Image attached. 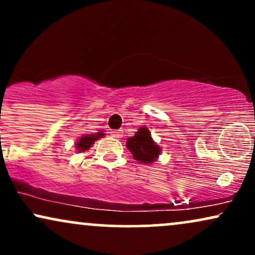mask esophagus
<instances>
[{
	"label": "esophagus",
	"instance_id": "34e87169",
	"mask_svg": "<svg viewBox=\"0 0 255 255\" xmlns=\"http://www.w3.org/2000/svg\"><path fill=\"white\" fill-rule=\"evenodd\" d=\"M111 135H113L114 137H118V139H120V137H122V135H124V131H122L121 129L114 130V131H111Z\"/></svg>",
	"mask_w": 255,
	"mask_h": 255
}]
</instances>
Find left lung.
<instances>
[{
    "label": "left lung",
    "mask_w": 255,
    "mask_h": 255,
    "mask_svg": "<svg viewBox=\"0 0 255 255\" xmlns=\"http://www.w3.org/2000/svg\"><path fill=\"white\" fill-rule=\"evenodd\" d=\"M127 147L131 152L134 159L144 164H150L159 156V146L152 140L151 133L147 128L141 127L135 135L127 139Z\"/></svg>",
    "instance_id": "left-lung-1"
}]
</instances>
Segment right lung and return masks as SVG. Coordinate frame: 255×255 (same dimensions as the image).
<instances>
[{
  "label": "right lung",
  "instance_id": "1",
  "mask_svg": "<svg viewBox=\"0 0 255 255\" xmlns=\"http://www.w3.org/2000/svg\"><path fill=\"white\" fill-rule=\"evenodd\" d=\"M103 135H104L103 133H98V134H96V135H92V134H90V135L81 136L80 139H79V141L77 142V148L80 152L89 150L91 146H92L93 142H95V140H97L98 137H102Z\"/></svg>",
  "mask_w": 255,
  "mask_h": 255
}]
</instances>
